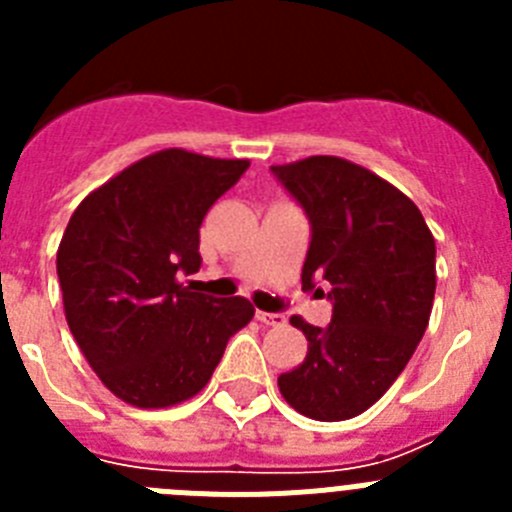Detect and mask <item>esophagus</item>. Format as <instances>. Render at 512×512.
I'll use <instances>...</instances> for the list:
<instances>
[{
	"mask_svg": "<svg viewBox=\"0 0 512 512\" xmlns=\"http://www.w3.org/2000/svg\"><path fill=\"white\" fill-rule=\"evenodd\" d=\"M256 318H259V323L269 325V328H282L284 323H287V318L284 315H279V312H256Z\"/></svg>",
	"mask_w": 512,
	"mask_h": 512,
	"instance_id": "obj_1",
	"label": "esophagus"
}]
</instances>
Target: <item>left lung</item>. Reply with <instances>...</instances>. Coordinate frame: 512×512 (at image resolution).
<instances>
[{"mask_svg":"<svg viewBox=\"0 0 512 512\" xmlns=\"http://www.w3.org/2000/svg\"><path fill=\"white\" fill-rule=\"evenodd\" d=\"M271 171L310 217L302 287L323 279L333 302L328 328L292 315L307 356L279 377V392L307 418L348 420L390 390L428 328L436 241L410 197L346 158L310 156Z\"/></svg>","mask_w":512,"mask_h":512,"instance_id":"8db88e82","label":"left lung"}]
</instances>
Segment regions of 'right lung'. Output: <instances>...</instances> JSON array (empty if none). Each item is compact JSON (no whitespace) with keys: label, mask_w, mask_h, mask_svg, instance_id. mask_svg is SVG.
<instances>
[{"label":"right lung","mask_w":512,"mask_h":512,"mask_svg":"<svg viewBox=\"0 0 512 512\" xmlns=\"http://www.w3.org/2000/svg\"><path fill=\"white\" fill-rule=\"evenodd\" d=\"M248 169L246 158L166 148L89 192L56 253L66 323L102 384L133 408L189 400L210 382L228 338L251 323L243 297L192 292L200 225Z\"/></svg>","instance_id":"1"}]
</instances>
